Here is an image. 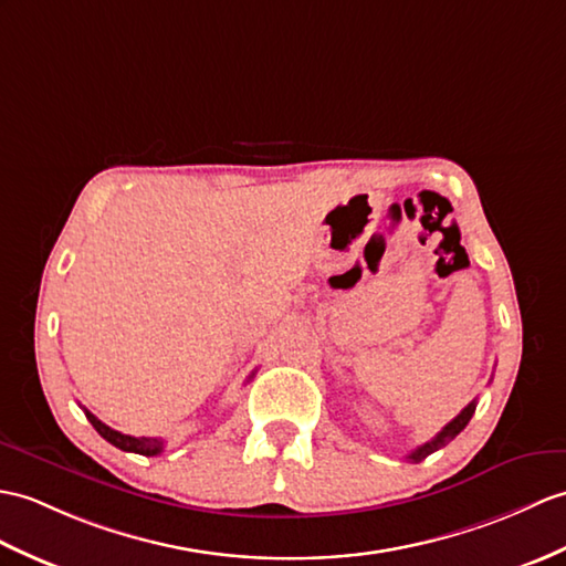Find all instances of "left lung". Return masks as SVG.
Here are the masks:
<instances>
[{"mask_svg":"<svg viewBox=\"0 0 566 566\" xmlns=\"http://www.w3.org/2000/svg\"><path fill=\"white\" fill-rule=\"evenodd\" d=\"M475 407H478V402L472 400V402L465 407V410H463L461 415H458L455 419H451V422L446 424V427H443V429L437 433V437H433V439H431V441H427V443H422V446H419V449H415L410 455H407V461H415V463L424 461L427 455H431L433 451H439V449H443L446 443L453 441V439L458 437V433H461V431L468 427L470 417L475 415Z\"/></svg>","mask_w":566,"mask_h":566,"instance_id":"obj_1","label":"left lung"}]
</instances>
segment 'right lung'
<instances>
[{
    "instance_id": "add662e5",
    "label": "right lung",
    "mask_w": 566,
    "mask_h": 566,
    "mask_svg": "<svg viewBox=\"0 0 566 566\" xmlns=\"http://www.w3.org/2000/svg\"><path fill=\"white\" fill-rule=\"evenodd\" d=\"M86 412V419L91 424H94V429L101 433V437L108 441V443H113V446H117V449L120 451H129V453H139V455H159L161 451H164V439H149V437H127V433H120V431H115V429H111L108 424H103L98 417H94L91 415L88 410H84Z\"/></svg>"
}]
</instances>
